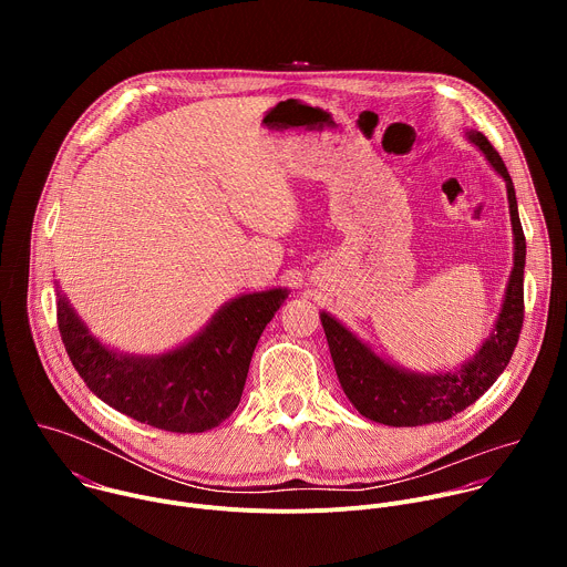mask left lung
I'll return each instance as SVG.
<instances>
[{"label":"left lung","mask_w":567,"mask_h":567,"mask_svg":"<svg viewBox=\"0 0 567 567\" xmlns=\"http://www.w3.org/2000/svg\"><path fill=\"white\" fill-rule=\"evenodd\" d=\"M468 138L489 158L496 173L507 182L509 215L514 226V269L505 291V302L494 334L482 343L477 354L462 368L444 374H415L399 370L377 357L337 318L322 311L332 361L343 392L352 406L368 420L385 426H422L451 420L487 392L507 368L525 318L523 276H525V235L518 217L516 190L505 161L482 132H468Z\"/></svg>","instance_id":"obj_1"}]
</instances>
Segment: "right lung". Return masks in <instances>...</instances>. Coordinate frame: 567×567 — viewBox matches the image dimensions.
I'll use <instances>...</instances> for the list:
<instances>
[{
  "mask_svg": "<svg viewBox=\"0 0 567 567\" xmlns=\"http://www.w3.org/2000/svg\"><path fill=\"white\" fill-rule=\"evenodd\" d=\"M287 296V289L239 296L193 341L161 357L107 350L60 293L58 330L73 368L107 406L161 431L204 433L237 409L254 350Z\"/></svg>",
  "mask_w": 567,
  "mask_h": 567,
  "instance_id": "obj_1",
  "label": "right lung"
}]
</instances>
